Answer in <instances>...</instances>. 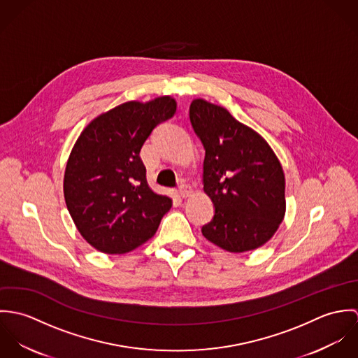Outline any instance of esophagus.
I'll use <instances>...</instances> for the list:
<instances>
[{"label":"esophagus","mask_w":358,"mask_h":358,"mask_svg":"<svg viewBox=\"0 0 358 358\" xmlns=\"http://www.w3.org/2000/svg\"><path fill=\"white\" fill-rule=\"evenodd\" d=\"M179 194H180L182 199H187V197H190L193 194V187L189 186V185H183L179 189Z\"/></svg>","instance_id":"1"}]
</instances>
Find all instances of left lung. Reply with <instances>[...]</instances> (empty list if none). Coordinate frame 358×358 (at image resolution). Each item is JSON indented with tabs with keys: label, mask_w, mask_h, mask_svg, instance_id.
Wrapping results in <instances>:
<instances>
[{
	"label": "left lung",
	"mask_w": 358,
	"mask_h": 358,
	"mask_svg": "<svg viewBox=\"0 0 358 358\" xmlns=\"http://www.w3.org/2000/svg\"><path fill=\"white\" fill-rule=\"evenodd\" d=\"M190 121L204 145V193L215 205L203 236L234 254L260 248L285 216L278 157L260 134L222 106L194 99Z\"/></svg>",
	"instance_id": "8db88e82"
}]
</instances>
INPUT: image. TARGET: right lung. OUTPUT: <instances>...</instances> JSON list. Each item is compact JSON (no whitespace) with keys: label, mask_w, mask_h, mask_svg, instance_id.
<instances>
[{"label":"right lung","mask_w":358,"mask_h":358,"mask_svg":"<svg viewBox=\"0 0 358 358\" xmlns=\"http://www.w3.org/2000/svg\"><path fill=\"white\" fill-rule=\"evenodd\" d=\"M176 107L169 95L121 103L95 117L76 141L64 169V201L83 238L103 254L136 250L171 209L172 199L149 186L139 153Z\"/></svg>","instance_id":"obj_1"}]
</instances>
